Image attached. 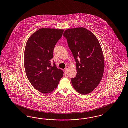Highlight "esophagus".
I'll return each instance as SVG.
<instances>
[{
    "instance_id": "obj_1",
    "label": "esophagus",
    "mask_w": 128,
    "mask_h": 128,
    "mask_svg": "<svg viewBox=\"0 0 128 128\" xmlns=\"http://www.w3.org/2000/svg\"><path fill=\"white\" fill-rule=\"evenodd\" d=\"M64 71H65V72H66V73H67V72H68V68H66L65 70H64Z\"/></svg>"
}]
</instances>
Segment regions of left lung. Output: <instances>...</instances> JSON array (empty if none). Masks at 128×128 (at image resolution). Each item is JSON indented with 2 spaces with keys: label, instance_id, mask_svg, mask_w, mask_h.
Here are the masks:
<instances>
[{
  "label": "left lung",
  "instance_id": "1",
  "mask_svg": "<svg viewBox=\"0 0 128 128\" xmlns=\"http://www.w3.org/2000/svg\"><path fill=\"white\" fill-rule=\"evenodd\" d=\"M64 36L76 62L75 78L71 79L76 91L87 95L97 87L104 70L101 46L93 33L83 27L66 30Z\"/></svg>",
  "mask_w": 128,
  "mask_h": 128
}]
</instances>
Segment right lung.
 I'll return each instance as SVG.
<instances>
[{"instance_id": "right-lung-1", "label": "right lung", "mask_w": 128, "mask_h": 128, "mask_svg": "<svg viewBox=\"0 0 128 128\" xmlns=\"http://www.w3.org/2000/svg\"><path fill=\"white\" fill-rule=\"evenodd\" d=\"M64 30L42 28L30 36L26 43L24 64L26 76L34 88L43 94L55 90L64 76L54 62L53 51Z\"/></svg>"}]
</instances>
